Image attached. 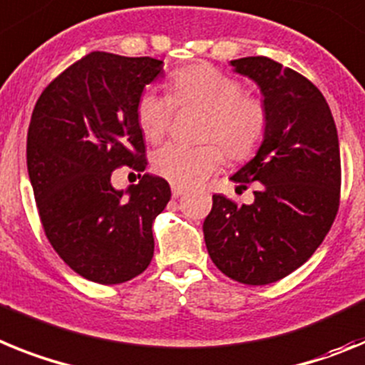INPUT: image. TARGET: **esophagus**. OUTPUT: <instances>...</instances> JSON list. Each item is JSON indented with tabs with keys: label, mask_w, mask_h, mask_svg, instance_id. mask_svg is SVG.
I'll return each mask as SVG.
<instances>
[{
	"label": "esophagus",
	"mask_w": 365,
	"mask_h": 365,
	"mask_svg": "<svg viewBox=\"0 0 365 365\" xmlns=\"http://www.w3.org/2000/svg\"><path fill=\"white\" fill-rule=\"evenodd\" d=\"M170 189H173L174 198H180V196L185 195V192H187V187H182V185H173Z\"/></svg>",
	"instance_id": "1"
}]
</instances>
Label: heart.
<instances>
[{
    "instance_id": "b5f03b06",
    "label": "heart",
    "mask_w": 365,
    "mask_h": 365,
    "mask_svg": "<svg viewBox=\"0 0 365 365\" xmlns=\"http://www.w3.org/2000/svg\"><path fill=\"white\" fill-rule=\"evenodd\" d=\"M170 99L156 90L139 95L135 115L145 139L158 143L169 132L174 106L202 110L196 138L204 143L196 147L169 143L152 156V169L173 185H189L205 178L224 161L248 160L268 128L266 106L255 95L244 93L239 78L207 64L180 69L170 77Z\"/></svg>"
}]
</instances>
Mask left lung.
<instances>
[{"mask_svg":"<svg viewBox=\"0 0 365 365\" xmlns=\"http://www.w3.org/2000/svg\"><path fill=\"white\" fill-rule=\"evenodd\" d=\"M257 82L268 128L253 160L231 180L253 204L213 195L204 220L209 257L222 274L244 284H268L297 270L318 250L340 205V145L331 108L303 75L266 56L231 60Z\"/></svg>","mask_w":365,"mask_h":365,"instance_id":"obj_1","label":"left lung"}]
</instances>
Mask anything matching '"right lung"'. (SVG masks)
<instances>
[{
  "label": "right lung",
  "instance_id": "1",
  "mask_svg": "<svg viewBox=\"0 0 365 365\" xmlns=\"http://www.w3.org/2000/svg\"><path fill=\"white\" fill-rule=\"evenodd\" d=\"M163 75V60L90 53L42 91L27 134V170L46 237L60 259L93 283L117 284L147 270L152 222L170 187L147 167L135 106ZM119 166L138 170L126 192L111 185Z\"/></svg>",
  "mask_w": 365,
  "mask_h": 365
}]
</instances>
